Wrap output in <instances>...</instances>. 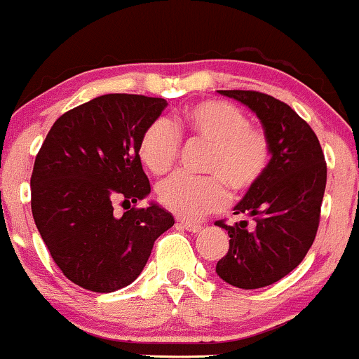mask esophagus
Returning a JSON list of instances; mask_svg holds the SVG:
<instances>
[{
    "label": "esophagus",
    "instance_id": "esophagus-1",
    "mask_svg": "<svg viewBox=\"0 0 359 359\" xmlns=\"http://www.w3.org/2000/svg\"><path fill=\"white\" fill-rule=\"evenodd\" d=\"M177 222H179V226H182L185 231H189V232H198L202 229L201 224L185 221V219H182V221H177Z\"/></svg>",
    "mask_w": 359,
    "mask_h": 359
}]
</instances>
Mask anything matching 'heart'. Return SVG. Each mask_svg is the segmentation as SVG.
<instances>
[{
    "label": "heart",
    "mask_w": 359,
    "mask_h": 359,
    "mask_svg": "<svg viewBox=\"0 0 359 359\" xmlns=\"http://www.w3.org/2000/svg\"><path fill=\"white\" fill-rule=\"evenodd\" d=\"M180 135L209 144L204 170L210 175L177 174L163 180L157 197L165 209L185 219H198L227 204V185L244 192L256 185L271 162V140L250 125L241 109L224 100H202L185 107L172 122L154 120L142 133L138 155L155 175L172 170L180 155Z\"/></svg>",
    "instance_id": "obj_1"
}]
</instances>
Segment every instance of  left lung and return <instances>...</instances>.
<instances>
[{"label": "left lung", "mask_w": 359, "mask_h": 359, "mask_svg": "<svg viewBox=\"0 0 359 359\" xmlns=\"http://www.w3.org/2000/svg\"><path fill=\"white\" fill-rule=\"evenodd\" d=\"M244 103L261 120L273 157L234 214L252 217L226 229L229 250L215 273L231 286L266 287L301 264L316 237L326 189V161L313 128L287 103L254 90H219Z\"/></svg>", "instance_id": "1"}]
</instances>
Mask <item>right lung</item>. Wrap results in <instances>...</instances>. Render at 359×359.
<instances>
[{
    "instance_id": "obj_1",
    "label": "right lung",
    "mask_w": 359,
    "mask_h": 359,
    "mask_svg": "<svg viewBox=\"0 0 359 359\" xmlns=\"http://www.w3.org/2000/svg\"><path fill=\"white\" fill-rule=\"evenodd\" d=\"M167 107L163 98L109 93L63 114L50 128L32 174V212L55 264L72 283L114 292L142 273L174 217L150 194L138 142ZM116 200L131 209L113 212Z\"/></svg>"
}]
</instances>
